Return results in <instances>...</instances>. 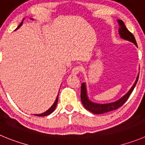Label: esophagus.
I'll list each match as a JSON object with an SVG mask.
<instances>
[{
  "label": "esophagus",
  "mask_w": 145,
  "mask_h": 145,
  "mask_svg": "<svg viewBox=\"0 0 145 145\" xmlns=\"http://www.w3.org/2000/svg\"><path fill=\"white\" fill-rule=\"evenodd\" d=\"M80 71H81L80 66H76L72 69V71H71V74H74V75H76V74H78L79 72H80Z\"/></svg>",
  "instance_id": "34e87169"
}]
</instances>
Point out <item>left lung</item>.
I'll list each match as a JSON object with an SVG mask.
<instances>
[{
  "instance_id": "1",
  "label": "left lung",
  "mask_w": 145,
  "mask_h": 145,
  "mask_svg": "<svg viewBox=\"0 0 145 145\" xmlns=\"http://www.w3.org/2000/svg\"><path fill=\"white\" fill-rule=\"evenodd\" d=\"M117 21H118L120 26V30H119V33H120V37L123 39H125V40H127L132 42V43H134V44L137 46V44L135 36H134V35L129 31L127 28L126 25H124V22H123L121 20H118ZM138 79H139V74H138L136 81H135V84H134V85L132 86V87L130 89V90H129L124 97H121L120 99H119L118 101H114V102H112V103L104 104V105L96 104L92 102V101H89V99H88L87 97V94H86V85H85V83H83L82 84V86H81V100H82V104H83L84 107L86 108L87 110L90 111V112H91L94 114H104L106 113V112H111V111L117 109L118 108H120V106H122V105L125 103L126 101L128 99V98L129 97L130 94H132V91H133L134 89H135L137 83Z\"/></svg>"
}]
</instances>
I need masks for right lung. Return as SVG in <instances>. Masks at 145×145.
<instances>
[{
  "instance_id": "obj_1",
  "label": "right lung",
  "mask_w": 145,
  "mask_h": 145,
  "mask_svg": "<svg viewBox=\"0 0 145 145\" xmlns=\"http://www.w3.org/2000/svg\"><path fill=\"white\" fill-rule=\"evenodd\" d=\"M22 23H23V21L21 23V24H19V25L17 27V28H16V29H18V28H19V27L22 25ZM58 95H59V94H58ZM58 99H59V96H57V97H56V101H55V102L54 103V105H53L52 106H51V108H50L49 109H48L46 112L40 114H36V116H38V117H45V116H47V115H48V114H50L52 113V112L54 111V109H55V108H56V105H57Z\"/></svg>"
}]
</instances>
